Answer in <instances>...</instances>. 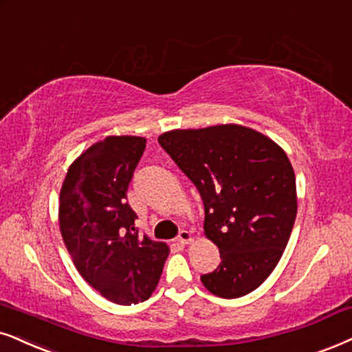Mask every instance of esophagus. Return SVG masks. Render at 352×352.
<instances>
[{"mask_svg":"<svg viewBox=\"0 0 352 352\" xmlns=\"http://www.w3.org/2000/svg\"><path fill=\"white\" fill-rule=\"evenodd\" d=\"M191 240H193V235L188 230H182L179 234V239H177V242L182 243V245H186V243H190Z\"/></svg>","mask_w":352,"mask_h":352,"instance_id":"esophagus-1","label":"esophagus"}]
</instances>
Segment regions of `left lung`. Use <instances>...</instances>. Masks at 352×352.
I'll return each instance as SVG.
<instances>
[{
  "label": "left lung",
  "mask_w": 352,
  "mask_h": 352,
  "mask_svg": "<svg viewBox=\"0 0 352 352\" xmlns=\"http://www.w3.org/2000/svg\"><path fill=\"white\" fill-rule=\"evenodd\" d=\"M159 144L197 186L204 235L221 263L201 283L235 299L255 291L276 268L297 214L296 175L281 146L242 124L172 130Z\"/></svg>",
  "instance_id": "obj_1"
}]
</instances>
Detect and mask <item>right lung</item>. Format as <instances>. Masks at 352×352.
Segmentation results:
<instances>
[{
  "instance_id": "add662e5",
  "label": "right lung",
  "mask_w": 352,
  "mask_h": 352,
  "mask_svg": "<svg viewBox=\"0 0 352 352\" xmlns=\"http://www.w3.org/2000/svg\"><path fill=\"white\" fill-rule=\"evenodd\" d=\"M144 148L146 138L107 136L71 164L60 191V230L74 266L120 305L149 299L168 256L166 243L138 234L126 201Z\"/></svg>"
}]
</instances>
